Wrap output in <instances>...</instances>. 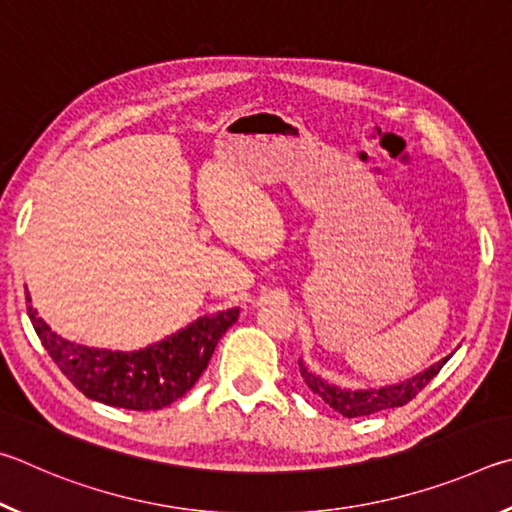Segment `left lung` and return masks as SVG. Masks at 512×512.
I'll list each match as a JSON object with an SVG mask.
<instances>
[{
    "instance_id": "8db88e82",
    "label": "left lung",
    "mask_w": 512,
    "mask_h": 512,
    "mask_svg": "<svg viewBox=\"0 0 512 512\" xmlns=\"http://www.w3.org/2000/svg\"><path fill=\"white\" fill-rule=\"evenodd\" d=\"M447 360H450V357H443L441 362L429 366L427 371L414 375L411 380H405L400 384H391V387L371 389V391L339 389V387H335V384H328L326 380H321L319 375L310 373L306 369V364H303L301 360H299V369H301V378L308 384V389L312 393H317V396L324 400L326 405H330L346 418H360V416H371V414H375V411H382V409L407 405L409 400H414L418 393L436 378V373L443 369Z\"/></svg>"
}]
</instances>
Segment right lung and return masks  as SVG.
<instances>
[{
    "label": "right lung",
    "mask_w": 512,
    "mask_h": 512,
    "mask_svg": "<svg viewBox=\"0 0 512 512\" xmlns=\"http://www.w3.org/2000/svg\"><path fill=\"white\" fill-rule=\"evenodd\" d=\"M26 310L51 360L80 393L103 405L132 411H157L182 398L209 366L218 339L240 315L238 308L215 312L157 344L123 353L62 339L38 317L29 292Z\"/></svg>",
    "instance_id": "right-lung-1"
}]
</instances>
